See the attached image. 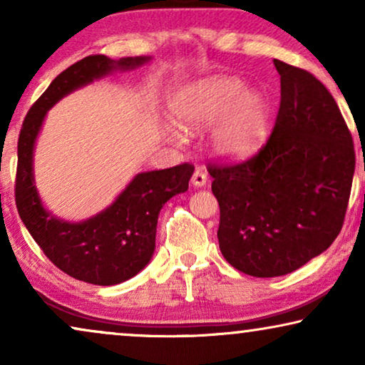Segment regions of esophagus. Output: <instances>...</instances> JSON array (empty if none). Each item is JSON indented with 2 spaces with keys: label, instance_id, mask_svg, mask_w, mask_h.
Listing matches in <instances>:
<instances>
[{
  "label": "esophagus",
  "instance_id": "obj_1",
  "mask_svg": "<svg viewBox=\"0 0 365 365\" xmlns=\"http://www.w3.org/2000/svg\"><path fill=\"white\" fill-rule=\"evenodd\" d=\"M191 182H192V186H194V187H204V186H206V182H207V176H206V173H202V171H196V173L192 174Z\"/></svg>",
  "mask_w": 365,
  "mask_h": 365
}]
</instances>
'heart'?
Segmentation results:
<instances>
[{
    "label": "heart",
    "instance_id": "obj_1",
    "mask_svg": "<svg viewBox=\"0 0 365 365\" xmlns=\"http://www.w3.org/2000/svg\"><path fill=\"white\" fill-rule=\"evenodd\" d=\"M171 113L187 133L211 130L209 146L227 163L247 161L256 156L271 133V103L257 89L236 76L201 78L178 89ZM171 141H181L176 129L166 128Z\"/></svg>",
    "mask_w": 365,
    "mask_h": 365
}]
</instances>
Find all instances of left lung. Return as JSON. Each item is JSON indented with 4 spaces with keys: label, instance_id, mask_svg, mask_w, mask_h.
<instances>
[{
    "label": "left lung",
    "instance_id": "left-lung-1",
    "mask_svg": "<svg viewBox=\"0 0 365 365\" xmlns=\"http://www.w3.org/2000/svg\"><path fill=\"white\" fill-rule=\"evenodd\" d=\"M281 106L259 154L236 166H209L221 209L222 256L254 277H277L322 254L341 232L356 154L327 88L279 59Z\"/></svg>",
    "mask_w": 365,
    "mask_h": 365
}]
</instances>
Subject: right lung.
Masks as SVG:
<instances>
[{
	"label": "right lung",
	"instance_id": "add662e5",
	"mask_svg": "<svg viewBox=\"0 0 365 365\" xmlns=\"http://www.w3.org/2000/svg\"><path fill=\"white\" fill-rule=\"evenodd\" d=\"M151 56L83 58L54 78L24 118L18 139L16 207L19 217L54 266L78 281L114 286L136 276L153 259L158 217L164 204L186 192L194 168L179 164L138 173L103 211L66 221L44 206L34 182V148L48 111L64 96L116 71H131Z\"/></svg>",
	"mask_w": 365,
	"mask_h": 365
}]
</instances>
